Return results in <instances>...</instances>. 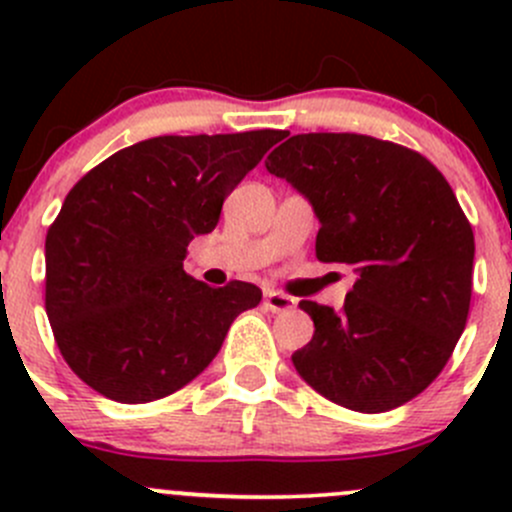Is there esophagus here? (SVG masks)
<instances>
[{
  "label": "esophagus",
  "instance_id": "esophagus-1",
  "mask_svg": "<svg viewBox=\"0 0 512 512\" xmlns=\"http://www.w3.org/2000/svg\"><path fill=\"white\" fill-rule=\"evenodd\" d=\"M294 304H297L294 302V297L277 292V289H267L265 292V309H270V312H275V314L292 312Z\"/></svg>",
  "mask_w": 512,
  "mask_h": 512
}]
</instances>
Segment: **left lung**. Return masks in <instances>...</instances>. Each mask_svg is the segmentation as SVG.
Instances as JSON below:
<instances>
[{"label": "left lung", "mask_w": 512, "mask_h": 512, "mask_svg": "<svg viewBox=\"0 0 512 512\" xmlns=\"http://www.w3.org/2000/svg\"><path fill=\"white\" fill-rule=\"evenodd\" d=\"M265 168L312 205L319 260L356 272L342 309L299 302L314 337L292 354L297 374L361 414L411 401L451 359L471 307L476 242L448 180L421 153L359 133H299Z\"/></svg>", "instance_id": "8db88e82"}]
</instances>
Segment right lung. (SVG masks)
<instances>
[{"label":"right lung","mask_w":512,"mask_h":512,"mask_svg":"<svg viewBox=\"0 0 512 512\" xmlns=\"http://www.w3.org/2000/svg\"><path fill=\"white\" fill-rule=\"evenodd\" d=\"M282 131L158 136L113 153L71 188L46 232V317L81 381L118 404L183 389L220 352L260 287L183 270L190 240Z\"/></svg>","instance_id":"add662e5"}]
</instances>
